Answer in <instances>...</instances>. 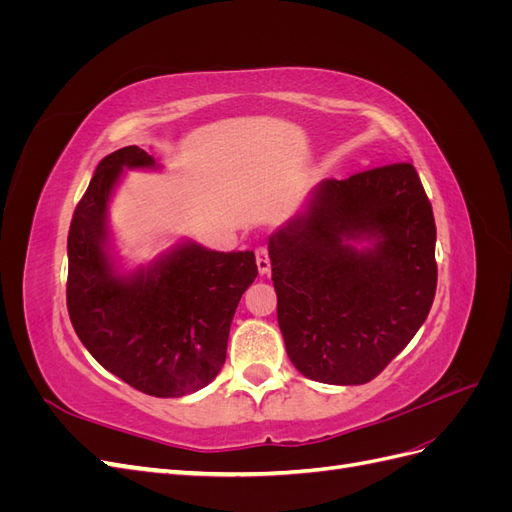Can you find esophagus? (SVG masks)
<instances>
[{"instance_id":"1","label":"esophagus","mask_w":512,"mask_h":512,"mask_svg":"<svg viewBox=\"0 0 512 512\" xmlns=\"http://www.w3.org/2000/svg\"><path fill=\"white\" fill-rule=\"evenodd\" d=\"M256 265H258L260 275H267L271 271V258H269V250L265 245L256 247Z\"/></svg>"}]
</instances>
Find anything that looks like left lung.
Returning a JSON list of instances; mask_svg holds the SVG:
<instances>
[{
	"instance_id": "8db88e82",
	"label": "left lung",
	"mask_w": 512,
	"mask_h": 512,
	"mask_svg": "<svg viewBox=\"0 0 512 512\" xmlns=\"http://www.w3.org/2000/svg\"><path fill=\"white\" fill-rule=\"evenodd\" d=\"M269 258L292 365L324 384L374 380L436 297V222L414 166L320 181L269 237Z\"/></svg>"
}]
</instances>
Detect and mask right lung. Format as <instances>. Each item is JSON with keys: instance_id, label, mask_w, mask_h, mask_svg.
<instances>
[{"instance_id": "right-lung-1", "label": "right lung", "mask_w": 512, "mask_h": 512, "mask_svg": "<svg viewBox=\"0 0 512 512\" xmlns=\"http://www.w3.org/2000/svg\"><path fill=\"white\" fill-rule=\"evenodd\" d=\"M123 168H156V160L130 145L98 164L68 232V314L89 354L136 391L190 395L220 374L256 258L183 241L121 273L108 252V203Z\"/></svg>"}]
</instances>
